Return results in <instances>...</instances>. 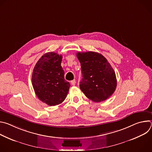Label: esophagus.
<instances>
[{"label":"esophagus","mask_w":152,"mask_h":152,"mask_svg":"<svg viewBox=\"0 0 152 152\" xmlns=\"http://www.w3.org/2000/svg\"><path fill=\"white\" fill-rule=\"evenodd\" d=\"M71 84H72V85H75V84H76V80L74 79V80H72V81H71Z\"/></svg>","instance_id":"obj_1"}]
</instances>
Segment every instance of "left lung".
I'll list each match as a JSON object with an SVG mask.
<instances>
[{"instance_id":"obj_1","label":"left lung","mask_w":152,"mask_h":152,"mask_svg":"<svg viewBox=\"0 0 152 152\" xmlns=\"http://www.w3.org/2000/svg\"><path fill=\"white\" fill-rule=\"evenodd\" d=\"M82 79L80 88L86 97L95 102L106 100L117 87L115 73L107 59L94 52H78Z\"/></svg>"}]
</instances>
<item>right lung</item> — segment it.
<instances>
[{
    "instance_id": "add662e5",
    "label": "right lung",
    "mask_w": 152,
    "mask_h": 152,
    "mask_svg": "<svg viewBox=\"0 0 152 152\" xmlns=\"http://www.w3.org/2000/svg\"><path fill=\"white\" fill-rule=\"evenodd\" d=\"M62 55L48 52L38 61L32 72V83L38 98L49 106L61 104L66 99L70 84L64 79L61 64Z\"/></svg>"
}]
</instances>
